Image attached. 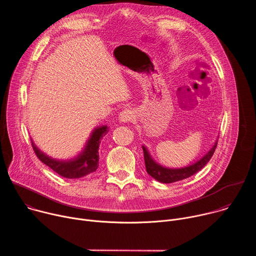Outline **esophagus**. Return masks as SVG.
Segmentation results:
<instances>
[{"label":"esophagus","instance_id":"esophagus-1","mask_svg":"<svg viewBox=\"0 0 256 256\" xmlns=\"http://www.w3.org/2000/svg\"><path fill=\"white\" fill-rule=\"evenodd\" d=\"M134 112L130 109H126V110L122 112L120 114V120L122 122H130L134 120Z\"/></svg>","mask_w":256,"mask_h":256}]
</instances>
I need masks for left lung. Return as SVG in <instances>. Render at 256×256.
I'll return each mask as SVG.
<instances>
[{"label": "left lung", "mask_w": 256, "mask_h": 256, "mask_svg": "<svg viewBox=\"0 0 256 256\" xmlns=\"http://www.w3.org/2000/svg\"><path fill=\"white\" fill-rule=\"evenodd\" d=\"M216 144H218V140L214 142V147L196 163H194L190 166L184 167V168H180V169H169V168H165V167L157 164L151 158L147 149H146L142 146L146 170H147L149 175H151L153 178H155L159 182H162V184H172V182L188 178L192 175L198 172L200 169H202L206 165V163L210 160L212 156L214 155V153L216 151Z\"/></svg>", "instance_id": "1"}]
</instances>
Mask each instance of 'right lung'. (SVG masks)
<instances>
[{
  "instance_id": "obj_1",
  "label": "right lung",
  "mask_w": 256,
  "mask_h": 256,
  "mask_svg": "<svg viewBox=\"0 0 256 256\" xmlns=\"http://www.w3.org/2000/svg\"><path fill=\"white\" fill-rule=\"evenodd\" d=\"M108 132V128L106 126H102L96 128L92 132L90 138L88 140L86 148L84 151L74 160L70 161H58L52 159L40 152L35 147L32 142V148L38 156V158L44 163L46 166L52 168L54 172L60 174L66 178H80L86 176L94 171H96L98 167L99 161V144L101 142L102 138Z\"/></svg>"
}]
</instances>
